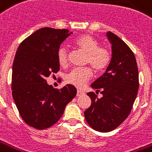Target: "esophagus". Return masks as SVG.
Listing matches in <instances>:
<instances>
[{"label":"esophagus","mask_w":152,"mask_h":152,"mask_svg":"<svg viewBox=\"0 0 152 152\" xmlns=\"http://www.w3.org/2000/svg\"><path fill=\"white\" fill-rule=\"evenodd\" d=\"M77 96H83L84 95V92L83 91H81V90H77Z\"/></svg>","instance_id":"obj_1"}]
</instances>
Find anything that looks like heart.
I'll return each mask as SVG.
<instances>
[{
    "mask_svg": "<svg viewBox=\"0 0 152 152\" xmlns=\"http://www.w3.org/2000/svg\"><path fill=\"white\" fill-rule=\"evenodd\" d=\"M75 45L86 54V64H89L96 72L104 71L111 61V54L108 49L99 47L96 39L90 35L85 34L77 38ZM57 60L61 65L68 63V53L64 46H61L57 51ZM92 76V70L90 68H73L65 75V81L74 86L82 88Z\"/></svg>",
    "mask_w": 152,
    "mask_h": 152,
    "instance_id": "b5f03b06",
    "label": "heart"
}]
</instances>
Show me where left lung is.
<instances>
[{
	"mask_svg": "<svg viewBox=\"0 0 152 152\" xmlns=\"http://www.w3.org/2000/svg\"><path fill=\"white\" fill-rule=\"evenodd\" d=\"M112 44V59L106 71L91 87L101 91L98 98L93 92L87 95L91 106L84 112L89 126L100 132H108L119 127L130 114L137 96L139 72L135 55L128 45L116 35L108 32Z\"/></svg>",
	"mask_w": 152,
	"mask_h": 152,
	"instance_id": "8db88e82",
	"label": "left lung"
}]
</instances>
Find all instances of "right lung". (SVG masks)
I'll use <instances>...</instances> for the list:
<instances>
[{"label":"right lung","mask_w":152,"mask_h":152,"mask_svg":"<svg viewBox=\"0 0 152 152\" xmlns=\"http://www.w3.org/2000/svg\"><path fill=\"white\" fill-rule=\"evenodd\" d=\"M72 32L68 29L42 28L23 40L12 64V93L22 120L43 130L62 116L66 105L76 96V88L67 84L53 88L46 78L60 70L57 51Z\"/></svg>","instance_id":"obj_1"}]
</instances>
